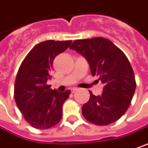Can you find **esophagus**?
I'll return each instance as SVG.
<instances>
[{
  "instance_id": "34e87169",
  "label": "esophagus",
  "mask_w": 148,
  "mask_h": 148,
  "mask_svg": "<svg viewBox=\"0 0 148 148\" xmlns=\"http://www.w3.org/2000/svg\"><path fill=\"white\" fill-rule=\"evenodd\" d=\"M77 90H78V89H76V88H73V89H71V92H72V93L77 91Z\"/></svg>"
}]
</instances>
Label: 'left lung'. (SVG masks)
I'll return each mask as SVG.
<instances>
[{
  "label": "left lung",
  "mask_w": 148,
  "mask_h": 148,
  "mask_svg": "<svg viewBox=\"0 0 148 148\" xmlns=\"http://www.w3.org/2000/svg\"><path fill=\"white\" fill-rule=\"evenodd\" d=\"M70 49L89 63L93 76L104 84L100 95L90 91V100L82 106L87 121L106 126L121 117L132 100L136 80L132 68L124 53L110 40L103 38L75 40Z\"/></svg>",
  "instance_id": "obj_1"
}]
</instances>
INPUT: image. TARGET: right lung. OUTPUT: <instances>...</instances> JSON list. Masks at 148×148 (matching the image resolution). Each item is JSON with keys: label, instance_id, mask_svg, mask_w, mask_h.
<instances>
[{"label": "right lung", "instance_id": "add662e5", "mask_svg": "<svg viewBox=\"0 0 148 148\" xmlns=\"http://www.w3.org/2000/svg\"><path fill=\"white\" fill-rule=\"evenodd\" d=\"M71 41L48 40L37 44L22 61L16 74L14 97L25 120L37 129H48L62 118V109L70 90L50 89L47 81L55 57L65 51Z\"/></svg>", "mask_w": 148, "mask_h": 148}]
</instances>
